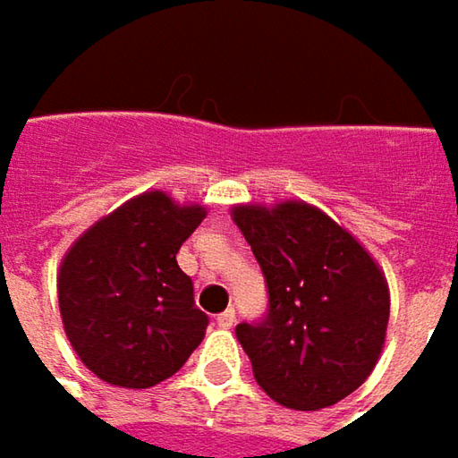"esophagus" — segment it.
<instances>
[{"label":"esophagus","instance_id":"esophagus-1","mask_svg":"<svg viewBox=\"0 0 458 458\" xmlns=\"http://www.w3.org/2000/svg\"><path fill=\"white\" fill-rule=\"evenodd\" d=\"M234 321H237V313H234L232 308H226L224 313H219V318H216V324H219L221 328H232Z\"/></svg>","mask_w":458,"mask_h":458}]
</instances>
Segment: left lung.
<instances>
[{"mask_svg":"<svg viewBox=\"0 0 458 458\" xmlns=\"http://www.w3.org/2000/svg\"><path fill=\"white\" fill-rule=\"evenodd\" d=\"M232 219L267 280L270 313L239 324L259 387L293 411L352 395L385 349L390 288L377 259L318 206L237 203Z\"/></svg>","mask_w":458,"mask_h":458,"instance_id":"1","label":"left lung"}]
</instances>
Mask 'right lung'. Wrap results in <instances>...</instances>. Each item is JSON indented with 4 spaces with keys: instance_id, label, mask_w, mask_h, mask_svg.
<instances>
[{
    "instance_id": "add662e5",
    "label": "right lung",
    "mask_w": 458,
    "mask_h": 458,
    "mask_svg": "<svg viewBox=\"0 0 458 458\" xmlns=\"http://www.w3.org/2000/svg\"><path fill=\"white\" fill-rule=\"evenodd\" d=\"M206 219L201 203L145 191L81 234L61 259L65 336L98 379L148 390L175 375L206 336L178 250Z\"/></svg>"
}]
</instances>
